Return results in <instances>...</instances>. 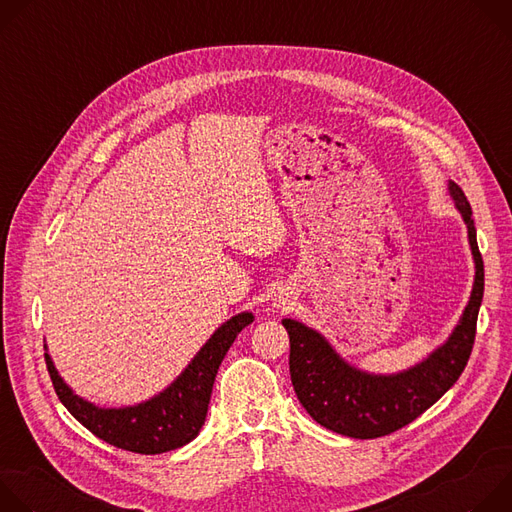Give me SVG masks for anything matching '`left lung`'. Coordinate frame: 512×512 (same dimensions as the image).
<instances>
[{
    "mask_svg": "<svg viewBox=\"0 0 512 512\" xmlns=\"http://www.w3.org/2000/svg\"><path fill=\"white\" fill-rule=\"evenodd\" d=\"M450 194L468 227L476 279L456 330L427 360L399 375H367L346 364L316 330L296 320H281L289 334L291 385L304 409L326 429L356 440L389 435L427 411L464 373L476 338L484 263L470 202L456 182H450Z\"/></svg>",
    "mask_w": 512,
    "mask_h": 512,
    "instance_id": "8db88e82",
    "label": "left lung"
}]
</instances>
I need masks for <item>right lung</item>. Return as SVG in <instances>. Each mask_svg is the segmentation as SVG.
<instances>
[{"mask_svg": "<svg viewBox=\"0 0 512 512\" xmlns=\"http://www.w3.org/2000/svg\"><path fill=\"white\" fill-rule=\"evenodd\" d=\"M251 322L253 314L249 312L231 318L210 336L188 369L164 393L135 407L99 409L66 387L48 354H44L46 369L62 405L99 440L133 454H164L186 446L198 435L218 367L237 334Z\"/></svg>", "mask_w": 512, "mask_h": 512, "instance_id": "right-lung-1", "label": "right lung"}]
</instances>
